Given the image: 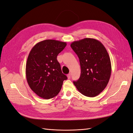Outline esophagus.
<instances>
[{
	"label": "esophagus",
	"instance_id": "obj_1",
	"mask_svg": "<svg viewBox=\"0 0 133 133\" xmlns=\"http://www.w3.org/2000/svg\"><path fill=\"white\" fill-rule=\"evenodd\" d=\"M67 77H68V79H70V77H71V74L70 73V74H68Z\"/></svg>",
	"mask_w": 133,
	"mask_h": 133
}]
</instances>
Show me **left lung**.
<instances>
[{
	"label": "left lung",
	"mask_w": 133,
	"mask_h": 133,
	"mask_svg": "<svg viewBox=\"0 0 133 133\" xmlns=\"http://www.w3.org/2000/svg\"><path fill=\"white\" fill-rule=\"evenodd\" d=\"M70 46L79 59L81 74L73 82L83 95L95 97L106 88L109 81L111 65L109 55L103 44L93 38L74 41Z\"/></svg>",
	"instance_id": "left-lung-1"
}]
</instances>
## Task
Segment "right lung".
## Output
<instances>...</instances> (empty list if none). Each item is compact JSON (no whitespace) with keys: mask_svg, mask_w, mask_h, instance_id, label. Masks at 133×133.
<instances>
[{"mask_svg":"<svg viewBox=\"0 0 133 133\" xmlns=\"http://www.w3.org/2000/svg\"><path fill=\"white\" fill-rule=\"evenodd\" d=\"M66 45V42L45 40L36 44L28 55L25 69L27 82L42 98L49 99L57 96L63 81L67 79L57 59Z\"/></svg>","mask_w":133,"mask_h":133,"instance_id":"obj_1","label":"right lung"}]
</instances>
